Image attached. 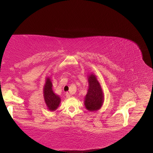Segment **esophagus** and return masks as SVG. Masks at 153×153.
Instances as JSON below:
<instances>
[{"label": "esophagus", "instance_id": "esophagus-1", "mask_svg": "<svg viewBox=\"0 0 153 153\" xmlns=\"http://www.w3.org/2000/svg\"><path fill=\"white\" fill-rule=\"evenodd\" d=\"M66 97H67V98H70V97H71V94H69V92H66Z\"/></svg>", "mask_w": 153, "mask_h": 153}]
</instances>
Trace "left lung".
<instances>
[{
	"label": "left lung",
	"mask_w": 153,
	"mask_h": 153,
	"mask_svg": "<svg viewBox=\"0 0 153 153\" xmlns=\"http://www.w3.org/2000/svg\"><path fill=\"white\" fill-rule=\"evenodd\" d=\"M89 89L85 97L84 105L85 108L89 111L99 110L103 103V92L100 84L97 80L96 75L91 74L88 76Z\"/></svg>",
	"instance_id": "left-lung-1"
}]
</instances>
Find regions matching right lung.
<instances>
[{"instance_id":"right-lung-1","label":"right lung","mask_w":153,"mask_h":153,"mask_svg":"<svg viewBox=\"0 0 153 153\" xmlns=\"http://www.w3.org/2000/svg\"><path fill=\"white\" fill-rule=\"evenodd\" d=\"M43 96L45 102L49 110L55 111L57 109L61 100L58 95L55 94L53 92L52 90V83L48 77L46 79L44 85Z\"/></svg>"}]
</instances>
